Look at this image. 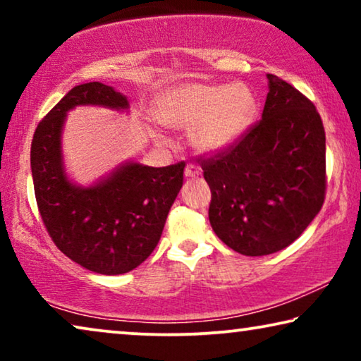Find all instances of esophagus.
<instances>
[{"label":"esophagus","mask_w":361,"mask_h":361,"mask_svg":"<svg viewBox=\"0 0 361 361\" xmlns=\"http://www.w3.org/2000/svg\"><path fill=\"white\" fill-rule=\"evenodd\" d=\"M200 174H202L200 167H197L195 164H187V166H185L184 176L187 177V179H194V177H199Z\"/></svg>","instance_id":"1"}]
</instances>
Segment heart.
Listing matches in <instances>:
<instances>
[{"label": "heart", "mask_w": 361, "mask_h": 361, "mask_svg": "<svg viewBox=\"0 0 361 361\" xmlns=\"http://www.w3.org/2000/svg\"><path fill=\"white\" fill-rule=\"evenodd\" d=\"M162 125L190 130L202 154H221L246 136L258 116V97L245 83L187 82L169 88L156 103Z\"/></svg>", "instance_id": "obj_1"}]
</instances>
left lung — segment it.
<instances>
[{
  "label": "left lung",
  "mask_w": 361,
  "mask_h": 361,
  "mask_svg": "<svg viewBox=\"0 0 361 361\" xmlns=\"http://www.w3.org/2000/svg\"><path fill=\"white\" fill-rule=\"evenodd\" d=\"M259 123L230 151L202 162L209 220L236 253L264 256L298 240L325 199V131L314 103L268 73Z\"/></svg>",
  "instance_id": "1"
}]
</instances>
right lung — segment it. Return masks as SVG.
<instances>
[{"label":"right lung","mask_w":361,"mask_h":361,"mask_svg":"<svg viewBox=\"0 0 361 361\" xmlns=\"http://www.w3.org/2000/svg\"><path fill=\"white\" fill-rule=\"evenodd\" d=\"M77 106L130 111L128 97L100 82L73 87L39 123L31 145L34 192L54 243L98 274L135 269L159 243L182 187L184 162L166 167L120 162L88 185L71 179L62 151L67 113Z\"/></svg>","instance_id":"right-lung-1"}]
</instances>
